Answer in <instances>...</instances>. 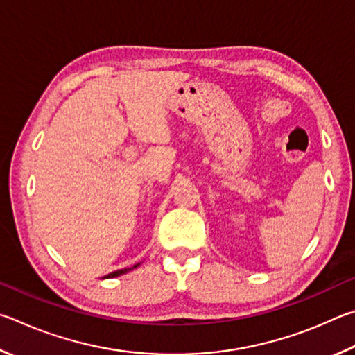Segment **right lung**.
Wrapping results in <instances>:
<instances>
[{"mask_svg": "<svg viewBox=\"0 0 355 355\" xmlns=\"http://www.w3.org/2000/svg\"><path fill=\"white\" fill-rule=\"evenodd\" d=\"M140 263H137V265H134V266H130V268H123V270H116V271H114V272H110V275H107V276H104L105 279H110V277H116V276H121V275H124V272H128V271H130V270H134V268H137V266H139Z\"/></svg>", "mask_w": 355, "mask_h": 355, "instance_id": "add662e5", "label": "right lung"}]
</instances>
